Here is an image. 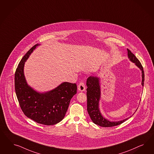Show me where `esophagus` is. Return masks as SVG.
<instances>
[{
    "label": "esophagus",
    "mask_w": 154,
    "mask_h": 154,
    "mask_svg": "<svg viewBox=\"0 0 154 154\" xmlns=\"http://www.w3.org/2000/svg\"><path fill=\"white\" fill-rule=\"evenodd\" d=\"M86 89L85 85L83 82H81L78 86V90L80 91H84Z\"/></svg>",
    "instance_id": "esophagus-1"
}]
</instances>
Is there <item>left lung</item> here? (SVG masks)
I'll return each instance as SVG.
<instances>
[{
	"label": "left lung",
	"instance_id": "obj_1",
	"mask_svg": "<svg viewBox=\"0 0 154 154\" xmlns=\"http://www.w3.org/2000/svg\"><path fill=\"white\" fill-rule=\"evenodd\" d=\"M128 51V58L132 63L140 69L142 72V85H144L145 74L142 65L135 55L129 50ZM99 78L96 76H90L86 82L87 90V110L91 120L94 124L102 127H112L120 125L126 121L129 117L122 120L118 121H110L103 116L99 109V100L101 97V91ZM137 111V110H136Z\"/></svg>",
	"mask_w": 154,
	"mask_h": 154
}]
</instances>
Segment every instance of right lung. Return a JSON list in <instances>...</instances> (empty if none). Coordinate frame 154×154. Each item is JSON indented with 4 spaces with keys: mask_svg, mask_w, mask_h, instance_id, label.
<instances>
[{
    "mask_svg": "<svg viewBox=\"0 0 154 154\" xmlns=\"http://www.w3.org/2000/svg\"><path fill=\"white\" fill-rule=\"evenodd\" d=\"M39 45H34L20 61L14 75V88L23 113L37 123L52 125L64 119L77 88L75 84L64 82L50 91L39 93L28 85L23 72L25 63Z\"/></svg>",
    "mask_w": 154,
    "mask_h": 154,
    "instance_id": "1",
    "label": "right lung"
}]
</instances>
